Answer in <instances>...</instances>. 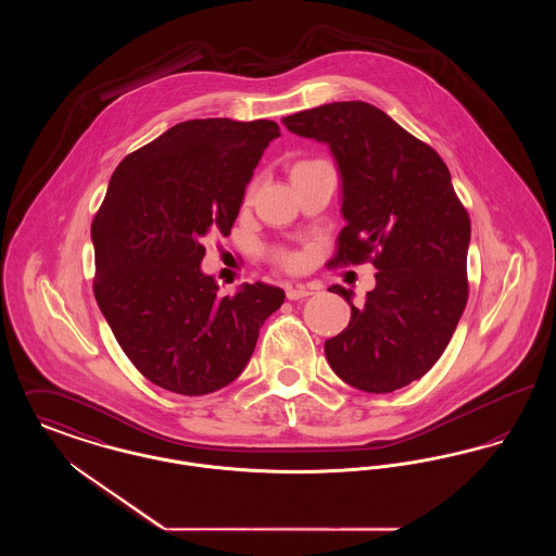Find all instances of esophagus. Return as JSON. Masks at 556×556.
<instances>
[{"label": "esophagus", "instance_id": "34e87169", "mask_svg": "<svg viewBox=\"0 0 556 556\" xmlns=\"http://www.w3.org/2000/svg\"><path fill=\"white\" fill-rule=\"evenodd\" d=\"M286 295H288V300H302V298L313 295V290L306 288V286H290V288L286 290Z\"/></svg>", "mask_w": 556, "mask_h": 556}]
</instances>
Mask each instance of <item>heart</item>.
<instances>
[{
    "label": "heart",
    "instance_id": "b5f03b06",
    "mask_svg": "<svg viewBox=\"0 0 556 556\" xmlns=\"http://www.w3.org/2000/svg\"><path fill=\"white\" fill-rule=\"evenodd\" d=\"M300 164H304V162H300ZM281 263H283L286 266H290V268H293V266H298L300 258H298L295 254H283V256H281Z\"/></svg>",
    "mask_w": 556,
    "mask_h": 556
}]
</instances>
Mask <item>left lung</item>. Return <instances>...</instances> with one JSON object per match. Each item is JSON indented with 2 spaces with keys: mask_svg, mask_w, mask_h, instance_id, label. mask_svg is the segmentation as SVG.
Segmentation results:
<instances>
[{
  "mask_svg": "<svg viewBox=\"0 0 556 556\" xmlns=\"http://www.w3.org/2000/svg\"><path fill=\"white\" fill-rule=\"evenodd\" d=\"M300 137L327 143L342 177L345 227L331 265L370 263L375 290L352 308L344 331L325 342L331 369L348 386L388 394L431 369L465 311L471 220L448 166L383 110L333 102L283 118Z\"/></svg>",
  "mask_w": 556,
  "mask_h": 556,
  "instance_id": "1",
  "label": "left lung"
}]
</instances>
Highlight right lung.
I'll list each match as a JSON object with an SVG mask.
<instances>
[{
  "mask_svg": "<svg viewBox=\"0 0 556 556\" xmlns=\"http://www.w3.org/2000/svg\"><path fill=\"white\" fill-rule=\"evenodd\" d=\"M279 135L263 118L186 121L112 173L91 223L93 293L132 365L168 392L204 396L236 381L286 300L261 281L220 295L200 268L202 241L231 233L245 186Z\"/></svg>",
  "mask_w": 556,
  "mask_h": 556,
  "instance_id": "obj_1",
  "label": "right lung"
}]
</instances>
